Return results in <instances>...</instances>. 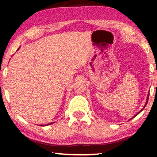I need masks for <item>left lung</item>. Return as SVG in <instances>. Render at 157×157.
<instances>
[{"instance_id": "8db88e82", "label": "left lung", "mask_w": 157, "mask_h": 157, "mask_svg": "<svg viewBox=\"0 0 157 157\" xmlns=\"http://www.w3.org/2000/svg\"><path fill=\"white\" fill-rule=\"evenodd\" d=\"M147 100H148V99H147ZM147 102H148V101H147ZM147 104V103H146V104ZM140 112H141V111H140ZM140 112H139V113H140ZM139 113H137V114H139ZM137 114H136V115H137Z\"/></svg>"}]
</instances>
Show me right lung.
<instances>
[{
    "label": "right lung",
    "instance_id": "right-lung-1",
    "mask_svg": "<svg viewBox=\"0 0 157 157\" xmlns=\"http://www.w3.org/2000/svg\"><path fill=\"white\" fill-rule=\"evenodd\" d=\"M51 124H52V123H51ZM47 125H48V124H47ZM41 126H42V125H41Z\"/></svg>",
    "mask_w": 157,
    "mask_h": 157
}]
</instances>
